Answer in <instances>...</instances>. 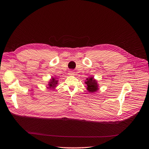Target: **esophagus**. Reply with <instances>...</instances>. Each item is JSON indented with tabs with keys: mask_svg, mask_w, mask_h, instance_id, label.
Masks as SVG:
<instances>
[{
	"mask_svg": "<svg viewBox=\"0 0 149 149\" xmlns=\"http://www.w3.org/2000/svg\"><path fill=\"white\" fill-rule=\"evenodd\" d=\"M69 74H70V75H74V72L73 71H70L69 72Z\"/></svg>",
	"mask_w": 149,
	"mask_h": 149,
	"instance_id": "1",
	"label": "esophagus"
}]
</instances>
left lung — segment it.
<instances>
[{
	"label": "left lung",
	"mask_w": 149,
	"mask_h": 149,
	"mask_svg": "<svg viewBox=\"0 0 149 149\" xmlns=\"http://www.w3.org/2000/svg\"><path fill=\"white\" fill-rule=\"evenodd\" d=\"M85 83L87 84V89L89 92L93 93L96 91L98 89L97 81L93 77L87 78V81H86Z\"/></svg>",
	"instance_id": "left-lung-1"
}]
</instances>
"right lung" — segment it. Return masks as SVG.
<instances>
[{"label":"right lung","mask_w":149,"mask_h":149,"mask_svg":"<svg viewBox=\"0 0 149 149\" xmlns=\"http://www.w3.org/2000/svg\"><path fill=\"white\" fill-rule=\"evenodd\" d=\"M58 83V80H56L55 78H53L51 80V81H49V88H54L55 86Z\"/></svg>","instance_id":"1"}]
</instances>
